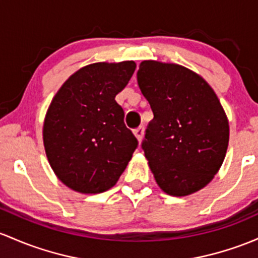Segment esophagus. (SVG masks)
<instances>
[{
  "label": "esophagus",
  "instance_id": "obj_1",
  "mask_svg": "<svg viewBox=\"0 0 258 258\" xmlns=\"http://www.w3.org/2000/svg\"><path fill=\"white\" fill-rule=\"evenodd\" d=\"M134 134H135L136 137H137V140L141 141V140H142L143 135H144V127L143 126L137 127V128L134 130Z\"/></svg>",
  "mask_w": 258,
  "mask_h": 258
}]
</instances>
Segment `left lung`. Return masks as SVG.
<instances>
[{
	"mask_svg": "<svg viewBox=\"0 0 258 258\" xmlns=\"http://www.w3.org/2000/svg\"><path fill=\"white\" fill-rule=\"evenodd\" d=\"M137 82L154 114L142 149L157 183L177 197L205 187L229 143L228 118L216 93L192 71L157 61L140 64Z\"/></svg>",
	"mask_w": 258,
	"mask_h": 258,
	"instance_id": "1",
	"label": "left lung"
}]
</instances>
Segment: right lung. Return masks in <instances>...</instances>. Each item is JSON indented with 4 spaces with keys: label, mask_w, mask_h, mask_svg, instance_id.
I'll return each instance as SVG.
<instances>
[{
    "label": "right lung",
    "mask_w": 258,
    "mask_h": 258,
    "mask_svg": "<svg viewBox=\"0 0 258 258\" xmlns=\"http://www.w3.org/2000/svg\"><path fill=\"white\" fill-rule=\"evenodd\" d=\"M136 70L134 61L93 63L63 83L44 122L50 165L66 186L82 194H100L117 182L138 141L124 124L116 94Z\"/></svg>",
    "instance_id": "right-lung-1"
}]
</instances>
